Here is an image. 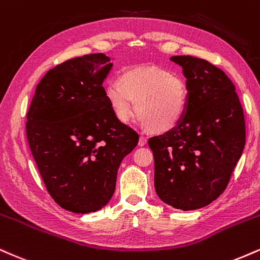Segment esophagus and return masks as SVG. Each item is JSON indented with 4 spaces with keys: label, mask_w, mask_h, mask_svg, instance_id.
<instances>
[{
    "label": "esophagus",
    "mask_w": 260,
    "mask_h": 260,
    "mask_svg": "<svg viewBox=\"0 0 260 260\" xmlns=\"http://www.w3.org/2000/svg\"><path fill=\"white\" fill-rule=\"evenodd\" d=\"M147 145V139H146L145 136H140V140H139V146H145Z\"/></svg>",
    "instance_id": "esophagus-1"
}]
</instances>
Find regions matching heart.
Listing matches in <instances>:
<instances>
[{"label":"heart","mask_w":260,"mask_h":260,"mask_svg":"<svg viewBox=\"0 0 260 260\" xmlns=\"http://www.w3.org/2000/svg\"><path fill=\"white\" fill-rule=\"evenodd\" d=\"M105 97L113 115L127 123L135 112L142 124L154 133L174 129L184 118L188 90L184 79L158 67L125 70L119 81L105 86Z\"/></svg>","instance_id":"heart-1"}]
</instances>
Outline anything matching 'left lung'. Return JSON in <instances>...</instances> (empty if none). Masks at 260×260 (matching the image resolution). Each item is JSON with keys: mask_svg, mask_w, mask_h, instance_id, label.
<instances>
[{"mask_svg": "<svg viewBox=\"0 0 260 260\" xmlns=\"http://www.w3.org/2000/svg\"><path fill=\"white\" fill-rule=\"evenodd\" d=\"M182 67L188 101L182 120L148 140L154 187L176 209L208 206L228 187L246 143V124L236 87L208 60L174 56Z\"/></svg>", "mask_w": 260, "mask_h": 260, "instance_id": "left-lung-1", "label": "left lung"}]
</instances>
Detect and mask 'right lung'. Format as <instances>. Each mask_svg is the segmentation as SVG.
<instances>
[{
    "label": "right lung",
    "instance_id": "add662e5",
    "mask_svg": "<svg viewBox=\"0 0 260 260\" xmlns=\"http://www.w3.org/2000/svg\"><path fill=\"white\" fill-rule=\"evenodd\" d=\"M113 64L85 54L48 70L26 114V137L50 196L73 213L96 212L115 190L121 160L139 142L118 121L102 86Z\"/></svg>",
    "mask_w": 260,
    "mask_h": 260
}]
</instances>
